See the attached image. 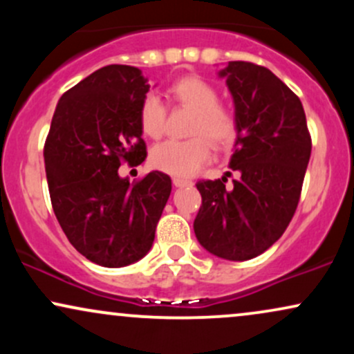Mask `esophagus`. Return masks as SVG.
<instances>
[{
    "label": "esophagus",
    "instance_id": "esophagus-1",
    "mask_svg": "<svg viewBox=\"0 0 354 354\" xmlns=\"http://www.w3.org/2000/svg\"><path fill=\"white\" fill-rule=\"evenodd\" d=\"M173 185L176 186V188H185V186L193 185V181L185 180V178H173Z\"/></svg>",
    "mask_w": 354,
    "mask_h": 354
}]
</instances>
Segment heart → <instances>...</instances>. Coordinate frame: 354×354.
<instances>
[{"mask_svg": "<svg viewBox=\"0 0 354 354\" xmlns=\"http://www.w3.org/2000/svg\"><path fill=\"white\" fill-rule=\"evenodd\" d=\"M166 96L173 103L194 111L188 128V135L193 138L183 141L168 140L156 145L149 153V163L153 168L173 176H193L211 160V145L223 149L234 143L238 136L236 115L219 104L216 88L200 76H185L174 81ZM165 124V103L149 93L140 104L141 129L146 136L160 138Z\"/></svg>", "mask_w": 354, "mask_h": 354, "instance_id": "1", "label": "heart"}]
</instances>
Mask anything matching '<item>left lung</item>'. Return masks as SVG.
Masks as SVG:
<instances>
[{
  "mask_svg": "<svg viewBox=\"0 0 354 354\" xmlns=\"http://www.w3.org/2000/svg\"><path fill=\"white\" fill-rule=\"evenodd\" d=\"M234 101L238 136L226 180L196 183L200 245L218 258L246 261L265 253L290 225L301 196L311 136L301 101L268 68L230 61L219 71Z\"/></svg>",
  "mask_w": 354,
  "mask_h": 354,
  "instance_id": "1",
  "label": "left lung"
}]
</instances>
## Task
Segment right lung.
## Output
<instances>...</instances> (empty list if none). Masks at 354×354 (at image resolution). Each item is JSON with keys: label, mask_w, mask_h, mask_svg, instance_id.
I'll return each instance as SVG.
<instances>
[{"label": "right lung", "mask_w": 354, "mask_h": 354, "mask_svg": "<svg viewBox=\"0 0 354 354\" xmlns=\"http://www.w3.org/2000/svg\"><path fill=\"white\" fill-rule=\"evenodd\" d=\"M148 91L138 68H101L61 96L44 143L56 219L76 251L100 266H128L151 250L171 193L161 171L133 185L118 174L121 163L146 158L140 104Z\"/></svg>", "instance_id": "obj_1"}]
</instances>
